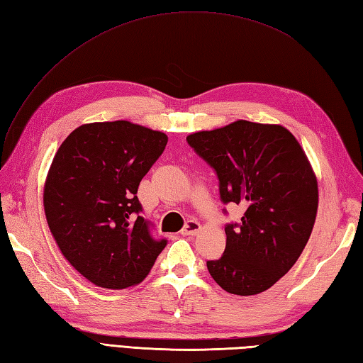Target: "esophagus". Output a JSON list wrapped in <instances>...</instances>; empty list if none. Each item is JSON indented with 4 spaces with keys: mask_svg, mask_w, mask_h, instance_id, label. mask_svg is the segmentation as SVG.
<instances>
[{
    "mask_svg": "<svg viewBox=\"0 0 363 363\" xmlns=\"http://www.w3.org/2000/svg\"><path fill=\"white\" fill-rule=\"evenodd\" d=\"M201 231V224L198 220H189L187 224H185V227L182 228V231H181V235L182 236H194V235H198Z\"/></svg>",
    "mask_w": 363,
    "mask_h": 363,
    "instance_id": "34e87169",
    "label": "esophagus"
}]
</instances>
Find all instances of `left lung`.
Listing matches in <instances>:
<instances>
[{
  "instance_id": "1",
  "label": "left lung",
  "mask_w": 363,
  "mask_h": 363,
  "mask_svg": "<svg viewBox=\"0 0 363 363\" xmlns=\"http://www.w3.org/2000/svg\"><path fill=\"white\" fill-rule=\"evenodd\" d=\"M219 178L224 203L245 207L225 227V252L207 268L227 293L259 294L302 255L319 206L318 179L299 141L279 124L239 119L187 136Z\"/></svg>"
}]
</instances>
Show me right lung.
<instances>
[{"label":"right lung","instance_id":"obj_1","mask_svg":"<svg viewBox=\"0 0 363 363\" xmlns=\"http://www.w3.org/2000/svg\"><path fill=\"white\" fill-rule=\"evenodd\" d=\"M167 141L130 121L90 123L55 153L44 182L45 219L62 256L96 286L143 282L167 245L150 236L136 196Z\"/></svg>","mask_w":363,"mask_h":363}]
</instances>
